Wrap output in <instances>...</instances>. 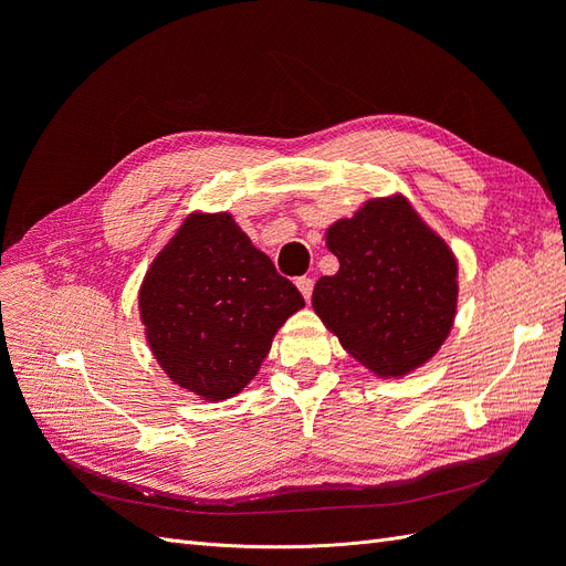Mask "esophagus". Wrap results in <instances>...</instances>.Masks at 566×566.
Here are the masks:
<instances>
[{
	"label": "esophagus",
	"instance_id": "34e87169",
	"mask_svg": "<svg viewBox=\"0 0 566 566\" xmlns=\"http://www.w3.org/2000/svg\"><path fill=\"white\" fill-rule=\"evenodd\" d=\"M295 285H297V290L302 293V297L310 302L312 300V293H314V281L310 279V276H302V279H297L295 281Z\"/></svg>",
	"mask_w": 566,
	"mask_h": 566
}]
</instances>
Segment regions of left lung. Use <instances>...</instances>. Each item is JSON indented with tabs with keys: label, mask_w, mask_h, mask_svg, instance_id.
<instances>
[{
	"label": "left lung",
	"mask_w": 566,
	"mask_h": 566,
	"mask_svg": "<svg viewBox=\"0 0 566 566\" xmlns=\"http://www.w3.org/2000/svg\"><path fill=\"white\" fill-rule=\"evenodd\" d=\"M339 260L312 304L339 345L380 378H403L439 352L458 312V262L403 196L370 198L325 231Z\"/></svg>",
	"instance_id": "obj_1"
}]
</instances>
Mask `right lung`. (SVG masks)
<instances>
[{"label":"right lung","instance_id":"obj_1","mask_svg":"<svg viewBox=\"0 0 566 566\" xmlns=\"http://www.w3.org/2000/svg\"><path fill=\"white\" fill-rule=\"evenodd\" d=\"M304 297L229 212H191L139 287L146 342L167 378L202 401L241 394Z\"/></svg>","mask_w":566,"mask_h":566}]
</instances>
